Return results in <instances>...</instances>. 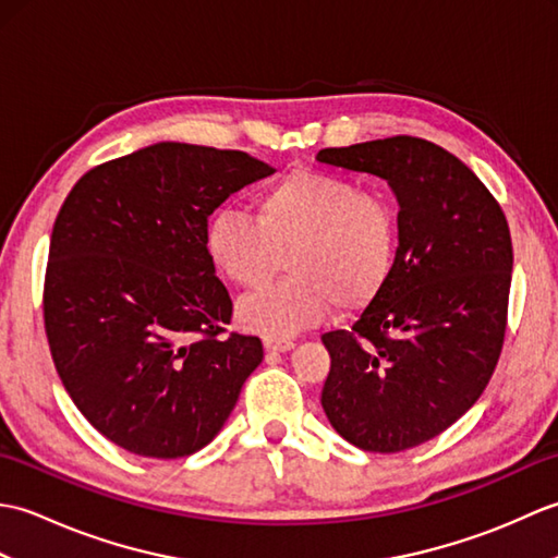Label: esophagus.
I'll return each mask as SVG.
<instances>
[{"instance_id": "esophagus-1", "label": "esophagus", "mask_w": 558, "mask_h": 558, "mask_svg": "<svg viewBox=\"0 0 558 558\" xmlns=\"http://www.w3.org/2000/svg\"><path fill=\"white\" fill-rule=\"evenodd\" d=\"M264 345L270 352H290L294 348V342L292 340H270V338H266Z\"/></svg>"}]
</instances>
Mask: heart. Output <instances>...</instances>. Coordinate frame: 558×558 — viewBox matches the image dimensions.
I'll list each match as a JSON object with an SVG mask.
<instances>
[{
  "label": "heart",
  "instance_id": "1",
  "mask_svg": "<svg viewBox=\"0 0 558 558\" xmlns=\"http://www.w3.org/2000/svg\"><path fill=\"white\" fill-rule=\"evenodd\" d=\"M256 218L225 208L206 222L204 246L240 288L268 282L288 256L290 280L236 306L240 324L288 340L340 314L369 306L396 260V216L388 201L333 172L292 170L256 196Z\"/></svg>",
  "mask_w": 558,
  "mask_h": 558
}]
</instances>
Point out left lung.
Returning a JSON list of instances; mask_svg holds the SVG:
<instances>
[{"instance_id": "8db88e82", "label": "left lung", "mask_w": 558, "mask_h": 558, "mask_svg": "<svg viewBox=\"0 0 558 558\" xmlns=\"http://www.w3.org/2000/svg\"><path fill=\"white\" fill-rule=\"evenodd\" d=\"M318 162L384 180L398 248L352 330H330L322 405L362 450L398 453L458 422L499 362L513 246L501 206L465 162L424 138L324 148Z\"/></svg>"}]
</instances>
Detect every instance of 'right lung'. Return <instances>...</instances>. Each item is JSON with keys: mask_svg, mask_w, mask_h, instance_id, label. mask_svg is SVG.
Wrapping results in <instances>:
<instances>
[{"mask_svg": "<svg viewBox=\"0 0 558 558\" xmlns=\"http://www.w3.org/2000/svg\"><path fill=\"white\" fill-rule=\"evenodd\" d=\"M272 172L240 150L162 141L83 174L59 210L43 302L52 360L83 417L129 453L210 444L264 360L258 338H220L232 300L204 232Z\"/></svg>", "mask_w": 558, "mask_h": 558, "instance_id": "add662e5", "label": "right lung"}]
</instances>
